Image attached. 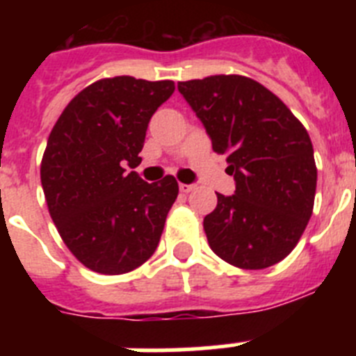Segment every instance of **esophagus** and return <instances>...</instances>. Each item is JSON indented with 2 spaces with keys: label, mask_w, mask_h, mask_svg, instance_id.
Wrapping results in <instances>:
<instances>
[{
  "label": "esophagus",
  "mask_w": 356,
  "mask_h": 356,
  "mask_svg": "<svg viewBox=\"0 0 356 356\" xmlns=\"http://www.w3.org/2000/svg\"><path fill=\"white\" fill-rule=\"evenodd\" d=\"M194 188H196V185L194 184H180V193H184V194L193 193Z\"/></svg>",
  "instance_id": "obj_1"
}]
</instances>
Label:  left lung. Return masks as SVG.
<instances>
[{"label": "left lung", "mask_w": 356, "mask_h": 356, "mask_svg": "<svg viewBox=\"0 0 356 356\" xmlns=\"http://www.w3.org/2000/svg\"><path fill=\"white\" fill-rule=\"evenodd\" d=\"M235 193L217 194L203 221L213 253L241 269H266L296 248L312 216L317 169L307 130L278 96L238 74L178 81Z\"/></svg>", "instance_id": "8db88e82"}]
</instances>
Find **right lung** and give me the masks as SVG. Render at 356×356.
<instances>
[{
	"label": "right lung",
	"instance_id": "add662e5",
	"mask_svg": "<svg viewBox=\"0 0 356 356\" xmlns=\"http://www.w3.org/2000/svg\"><path fill=\"white\" fill-rule=\"evenodd\" d=\"M175 81L115 76L72 97L49 134L40 181L62 241L85 267L124 275L155 253L178 196L172 176L147 184L135 169L147 122Z\"/></svg>",
	"mask_w": 356,
	"mask_h": 356
}]
</instances>
